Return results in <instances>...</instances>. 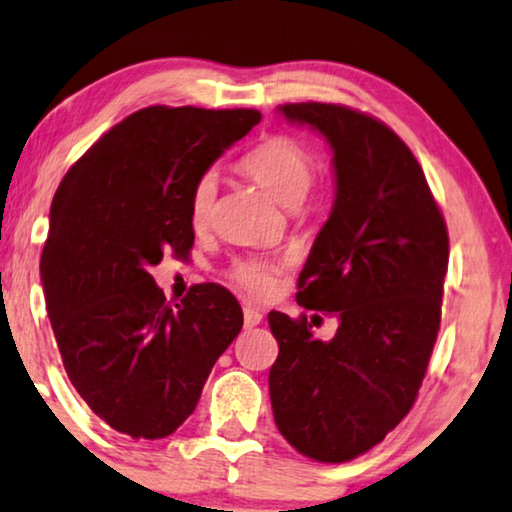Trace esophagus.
<instances>
[{"mask_svg":"<svg viewBox=\"0 0 512 512\" xmlns=\"http://www.w3.org/2000/svg\"><path fill=\"white\" fill-rule=\"evenodd\" d=\"M243 323H245V327H255V325H260L262 323V313L257 311V309H252V306H245L243 309Z\"/></svg>","mask_w":512,"mask_h":512,"instance_id":"obj_1","label":"esophagus"}]
</instances>
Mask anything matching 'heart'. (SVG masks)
Instances as JSON below:
<instances>
[{"instance_id":"obj_1","label":"heart","mask_w":512,"mask_h":512,"mask_svg":"<svg viewBox=\"0 0 512 512\" xmlns=\"http://www.w3.org/2000/svg\"><path fill=\"white\" fill-rule=\"evenodd\" d=\"M241 168L271 199L285 208H297L316 180V163L311 154L290 138H269L262 142L260 147L243 156ZM215 196L217 175L215 170H206L194 182L192 196H189V220L194 229L208 227L210 217H213ZM276 271L278 262L262 260V257H241L231 264L229 276L250 295H269L274 290Z\"/></svg>"}]
</instances>
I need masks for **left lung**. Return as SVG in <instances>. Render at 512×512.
Returning a JSON list of instances; mask_svg holds the SVG:
<instances>
[{
	"label": "left lung",
	"mask_w": 512,
	"mask_h": 512,
	"mask_svg": "<svg viewBox=\"0 0 512 512\" xmlns=\"http://www.w3.org/2000/svg\"><path fill=\"white\" fill-rule=\"evenodd\" d=\"M278 112L330 142L335 203L297 281V304L330 313L323 342L306 316L269 313L278 431L299 454L344 463L379 445L412 410L440 330L449 236L419 161L384 121L344 105Z\"/></svg>",
	"instance_id": "1"
}]
</instances>
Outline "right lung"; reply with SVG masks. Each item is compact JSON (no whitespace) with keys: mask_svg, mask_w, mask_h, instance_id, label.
I'll return each instance as SVG.
<instances>
[{"mask_svg":"<svg viewBox=\"0 0 512 512\" xmlns=\"http://www.w3.org/2000/svg\"><path fill=\"white\" fill-rule=\"evenodd\" d=\"M260 119L257 109L145 107L109 128L53 196L39 271L65 372L135 440L182 426L243 327L222 285H194L170 306L149 267L189 255L194 182Z\"/></svg>","mask_w":512,"mask_h":512,"instance_id":"right-lung-1","label":"right lung"}]
</instances>
